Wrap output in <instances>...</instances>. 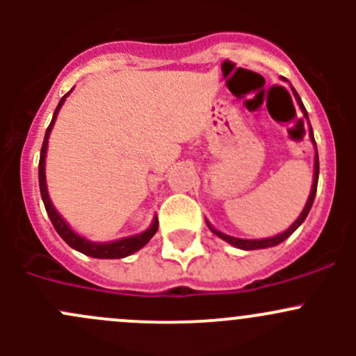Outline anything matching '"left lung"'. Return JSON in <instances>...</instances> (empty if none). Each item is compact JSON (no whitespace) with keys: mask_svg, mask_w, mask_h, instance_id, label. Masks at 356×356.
Listing matches in <instances>:
<instances>
[{"mask_svg":"<svg viewBox=\"0 0 356 356\" xmlns=\"http://www.w3.org/2000/svg\"><path fill=\"white\" fill-rule=\"evenodd\" d=\"M291 89H293V88H291ZM293 92H294V98H296V102H298V105H300L301 111H303V115H305V117L308 118V115H307V110H305V106H303V103H301L300 96H298V92L294 91V89H293ZM308 129H310V139H312V143H314V146H315V168H314V184H312V191H310V196H308V201H307V204H305L303 211H301V213H300V217H298L296 220L293 222V225H289V229H288V231L281 232V234L274 236V238H265V239H239V238H232V236H229V234H224V232L217 231V229H215V227H211V224H210V222L207 220V225H208V229H210V231L213 232V234H217L218 238H220V239H224V241H227L229 245H232V246L239 248V250H261V248H270V246H277V245H281L282 241H286V239H288L289 236L293 234V232L296 231V229L300 227L301 224H303V222H305V218H307V215H308V211H310L312 204H314V200H315V193H317V182H318V153H317V145H315V139H314V131H312V125H310V127H308Z\"/></svg>","mask_w":356,"mask_h":356,"instance_id":"1","label":"left lung"}]
</instances>
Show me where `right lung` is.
I'll return each mask as SVG.
<instances>
[{"label": "right lung", "mask_w": 356, "mask_h": 356, "mask_svg": "<svg viewBox=\"0 0 356 356\" xmlns=\"http://www.w3.org/2000/svg\"><path fill=\"white\" fill-rule=\"evenodd\" d=\"M68 95H70V92H67V95L63 96L62 99H60L58 106H56L55 113H53L51 124H49V127L46 129L44 141H42L41 156H39V189H41L42 203H44V208H46V211H48V217H49V220H51L55 231L58 232L60 238H62L63 241H65L70 248H74V250L81 251V253L88 254V257H92V258H124V257H129V254H132V253H136L138 250H141V248L145 246L146 243H148L149 239L153 238V236H155V232L158 231V218L156 217L153 218L152 225H149V227L146 229L145 232H141V234L131 236V238L118 239V241H111V243H92V241H89V239L79 236L75 231H72L70 225H68L67 222L63 220L62 215H60L58 211L55 210L51 200H49L48 186H46V174H44L46 149H48L49 132H51L53 124H55L56 115H58L60 108H62V105L65 103Z\"/></svg>", "instance_id": "obj_1"}]
</instances>
